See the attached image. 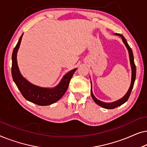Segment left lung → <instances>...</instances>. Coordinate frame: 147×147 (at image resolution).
I'll return each instance as SVG.
<instances>
[{"label": "left lung", "mask_w": 147, "mask_h": 147, "mask_svg": "<svg viewBox=\"0 0 147 147\" xmlns=\"http://www.w3.org/2000/svg\"><path fill=\"white\" fill-rule=\"evenodd\" d=\"M114 35H118L120 37H121L122 41L124 43V45L127 48L128 51V54H129V58H130V65H131V69H132V78H131V84H130V86L128 89V92H126V94L124 95L123 97H122L121 99L117 100V101H115L114 102H110V103H106V102H102L100 100H98L95 96H94L93 92H92V90L91 89V95L92 97L93 98L94 101L96 102V104H98V105L102 106V108H106V109H113V108H115L118 106H121L122 104H123L124 103L127 101L128 98L130 95V93H131L132 88H133L134 84V81H135L136 79V65L134 64V56H133V53H132V51L131 49V48L130 47V46L128 45V44L126 41V40L125 38L124 37V36L121 35V34H118V33H115Z\"/></svg>", "instance_id": "1"}]
</instances>
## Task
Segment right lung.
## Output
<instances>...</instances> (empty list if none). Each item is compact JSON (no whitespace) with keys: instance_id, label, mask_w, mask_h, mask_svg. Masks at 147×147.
Returning a JSON list of instances; mask_svg holds the SVG:
<instances>
[{"instance_id":"right-lung-1","label":"right lung","mask_w":147,"mask_h":147,"mask_svg":"<svg viewBox=\"0 0 147 147\" xmlns=\"http://www.w3.org/2000/svg\"><path fill=\"white\" fill-rule=\"evenodd\" d=\"M23 35V33L19 38V41L14 48L12 54L11 73L13 81L15 82L23 97L28 101L39 106H47L55 103L65 93L69 86L70 80L77 69L75 68L66 74L59 84L53 88H41L30 83L20 73L17 65V54Z\"/></svg>"}]
</instances>
